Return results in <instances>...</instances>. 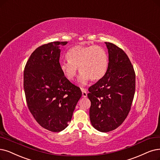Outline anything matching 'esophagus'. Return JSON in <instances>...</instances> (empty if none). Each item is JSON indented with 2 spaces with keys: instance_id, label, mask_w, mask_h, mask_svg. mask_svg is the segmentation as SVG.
<instances>
[{
  "instance_id": "34e87169",
  "label": "esophagus",
  "mask_w": 160,
  "mask_h": 160,
  "mask_svg": "<svg viewBox=\"0 0 160 160\" xmlns=\"http://www.w3.org/2000/svg\"><path fill=\"white\" fill-rule=\"evenodd\" d=\"M81 91H82V97H84V98H86L87 97V93L85 91V89L81 88Z\"/></svg>"
}]
</instances>
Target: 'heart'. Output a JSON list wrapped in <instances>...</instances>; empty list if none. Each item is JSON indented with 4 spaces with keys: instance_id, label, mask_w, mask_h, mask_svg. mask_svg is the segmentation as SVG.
<instances>
[{
    "instance_id": "b5f03b06",
    "label": "heart",
    "mask_w": 160,
    "mask_h": 160,
    "mask_svg": "<svg viewBox=\"0 0 160 160\" xmlns=\"http://www.w3.org/2000/svg\"><path fill=\"white\" fill-rule=\"evenodd\" d=\"M68 61L60 62L62 74L69 81H73L79 68L81 75L79 82L85 85L92 79L96 81L101 79L106 74L108 67V57L106 50L98 45L72 47L66 53Z\"/></svg>"
}]
</instances>
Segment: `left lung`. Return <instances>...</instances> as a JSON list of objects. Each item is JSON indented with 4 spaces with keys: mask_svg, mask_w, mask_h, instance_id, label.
<instances>
[{
    "mask_svg": "<svg viewBox=\"0 0 160 160\" xmlns=\"http://www.w3.org/2000/svg\"><path fill=\"white\" fill-rule=\"evenodd\" d=\"M108 67L104 76L88 88L89 116L97 130L116 129L127 118L135 92V73L128 56L114 44L105 42Z\"/></svg>",
    "mask_w": 160,
    "mask_h": 160,
    "instance_id": "1",
    "label": "left lung"
}]
</instances>
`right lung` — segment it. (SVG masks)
Wrapping results in <instances>:
<instances>
[{
    "label": "right lung",
    "instance_id": "add662e5",
    "mask_svg": "<svg viewBox=\"0 0 160 160\" xmlns=\"http://www.w3.org/2000/svg\"><path fill=\"white\" fill-rule=\"evenodd\" d=\"M52 42L36 48L23 72V88L28 108L43 128L52 132L65 129L71 121L81 89L67 79L60 69L61 46Z\"/></svg>",
    "mask_w": 160,
    "mask_h": 160
}]
</instances>
